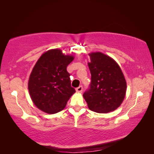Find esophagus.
I'll list each match as a JSON object with an SVG mask.
<instances>
[{"mask_svg": "<svg viewBox=\"0 0 154 154\" xmlns=\"http://www.w3.org/2000/svg\"><path fill=\"white\" fill-rule=\"evenodd\" d=\"M75 90H76V92H83V86H79V87H78L76 89H75Z\"/></svg>", "mask_w": 154, "mask_h": 154, "instance_id": "34e87169", "label": "esophagus"}]
</instances>
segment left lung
<instances>
[{"label": "left lung", "mask_w": 154, "mask_h": 154, "mask_svg": "<svg viewBox=\"0 0 154 154\" xmlns=\"http://www.w3.org/2000/svg\"><path fill=\"white\" fill-rule=\"evenodd\" d=\"M90 57L91 83L83 94L88 108L97 113L114 111L125 96L127 85L123 72L112 58L102 52H92Z\"/></svg>", "instance_id": "8db88e82"}]
</instances>
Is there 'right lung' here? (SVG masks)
<instances>
[{
  "instance_id": "1",
  "label": "right lung",
  "mask_w": 154,
  "mask_h": 154,
  "mask_svg": "<svg viewBox=\"0 0 154 154\" xmlns=\"http://www.w3.org/2000/svg\"><path fill=\"white\" fill-rule=\"evenodd\" d=\"M73 57L64 55L60 50H50L41 55L29 80V91L33 102L48 113H56L66 106L75 92L71 87L66 67Z\"/></svg>"
}]
</instances>
